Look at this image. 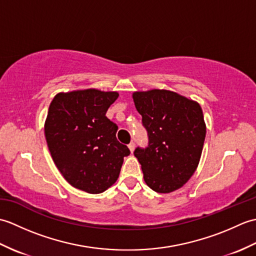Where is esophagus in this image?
Listing matches in <instances>:
<instances>
[{"mask_svg":"<svg viewBox=\"0 0 256 256\" xmlns=\"http://www.w3.org/2000/svg\"><path fill=\"white\" fill-rule=\"evenodd\" d=\"M128 148H130V150H131V153H133V150H134V148H135V143L134 142H131L128 144Z\"/></svg>","mask_w":256,"mask_h":256,"instance_id":"obj_1","label":"esophagus"}]
</instances>
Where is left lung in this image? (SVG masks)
Masks as SVG:
<instances>
[{"mask_svg":"<svg viewBox=\"0 0 256 256\" xmlns=\"http://www.w3.org/2000/svg\"><path fill=\"white\" fill-rule=\"evenodd\" d=\"M148 135V148L134 155L142 166L146 184L160 194L182 187L197 170L206 138L199 103L170 90L133 94Z\"/></svg>","mask_w":256,"mask_h":256,"instance_id":"obj_1","label":"left lung"}]
</instances>
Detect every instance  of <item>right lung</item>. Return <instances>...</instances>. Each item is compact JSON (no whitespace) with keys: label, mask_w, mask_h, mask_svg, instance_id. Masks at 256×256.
I'll return each mask as SVG.
<instances>
[{"label":"right lung","mask_w":256,"mask_h":256,"mask_svg":"<svg viewBox=\"0 0 256 256\" xmlns=\"http://www.w3.org/2000/svg\"><path fill=\"white\" fill-rule=\"evenodd\" d=\"M118 94L96 89L60 92L45 122L52 160L72 187L100 194L118 180L130 150L116 140L118 125L106 113Z\"/></svg>","instance_id":"1"}]
</instances>
